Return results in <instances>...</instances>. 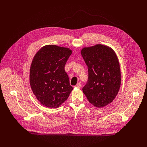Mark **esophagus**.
I'll return each mask as SVG.
<instances>
[{
    "mask_svg": "<svg viewBox=\"0 0 147 147\" xmlns=\"http://www.w3.org/2000/svg\"><path fill=\"white\" fill-rule=\"evenodd\" d=\"M75 87H76V88H78V89L81 88V87H82V86H81V84H80V83H78V84H77L75 86Z\"/></svg>",
    "mask_w": 147,
    "mask_h": 147,
    "instance_id": "1",
    "label": "esophagus"
}]
</instances>
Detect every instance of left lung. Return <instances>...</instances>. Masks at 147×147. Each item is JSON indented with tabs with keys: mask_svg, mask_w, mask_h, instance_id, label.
Returning a JSON list of instances; mask_svg holds the SVG:
<instances>
[{
	"mask_svg": "<svg viewBox=\"0 0 147 147\" xmlns=\"http://www.w3.org/2000/svg\"><path fill=\"white\" fill-rule=\"evenodd\" d=\"M81 54L88 68V80L83 92L90 104L104 107L113 101L120 87V68L116 54L102 45L84 48Z\"/></svg>",
	"mask_w": 147,
	"mask_h": 147,
	"instance_id": "1",
	"label": "left lung"
}]
</instances>
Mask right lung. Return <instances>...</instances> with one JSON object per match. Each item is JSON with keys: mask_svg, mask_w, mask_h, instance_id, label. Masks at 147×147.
<instances>
[{"mask_svg": "<svg viewBox=\"0 0 147 147\" xmlns=\"http://www.w3.org/2000/svg\"><path fill=\"white\" fill-rule=\"evenodd\" d=\"M69 48L46 45L32 61L30 83L37 100L49 108H57L64 102L73 90L64 67L71 55Z\"/></svg>", "mask_w": 147, "mask_h": 147, "instance_id": "add662e5", "label": "right lung"}]
</instances>
